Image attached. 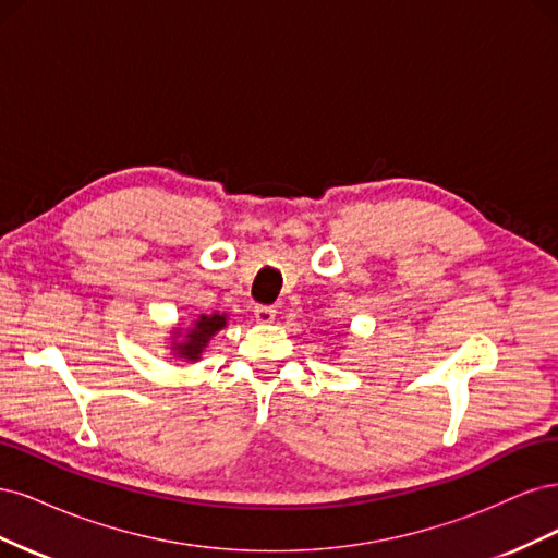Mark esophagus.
<instances>
[{"instance_id":"1","label":"esophagus","mask_w":558,"mask_h":558,"mask_svg":"<svg viewBox=\"0 0 558 558\" xmlns=\"http://www.w3.org/2000/svg\"><path fill=\"white\" fill-rule=\"evenodd\" d=\"M253 314H256V320H258V324L267 326V324H272V320H275V316H277V310H275V307H265V305H258L256 310H253Z\"/></svg>"}]
</instances>
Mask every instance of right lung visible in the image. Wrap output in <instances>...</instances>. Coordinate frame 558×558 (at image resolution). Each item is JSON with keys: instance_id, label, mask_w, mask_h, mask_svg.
<instances>
[{"instance_id": "add662e5", "label": "right lung", "mask_w": 558, "mask_h": 558, "mask_svg": "<svg viewBox=\"0 0 558 558\" xmlns=\"http://www.w3.org/2000/svg\"><path fill=\"white\" fill-rule=\"evenodd\" d=\"M228 324V314H202L197 320H193V326L181 332H174V342H172V351L174 359H185V361H197L199 353L205 351V347L209 344L211 337L226 328Z\"/></svg>"}]
</instances>
